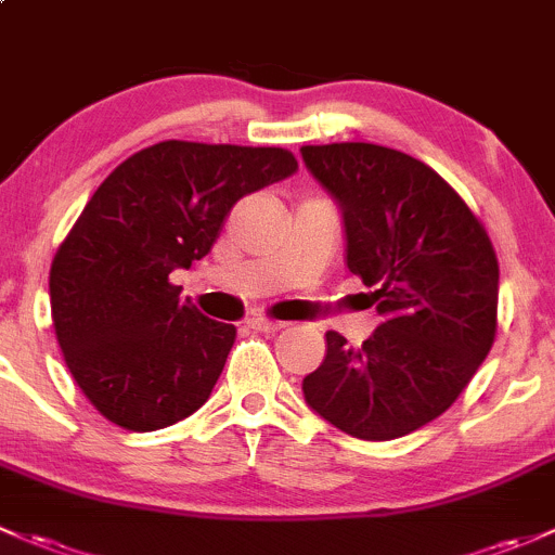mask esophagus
I'll use <instances>...</instances> for the list:
<instances>
[{"label": "esophagus", "instance_id": "1", "mask_svg": "<svg viewBox=\"0 0 555 555\" xmlns=\"http://www.w3.org/2000/svg\"><path fill=\"white\" fill-rule=\"evenodd\" d=\"M247 326H249V330H255V332H279V330H284V322H268V319H249Z\"/></svg>", "mask_w": 555, "mask_h": 555}]
</instances>
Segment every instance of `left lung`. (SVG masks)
<instances>
[{
	"label": "left lung",
	"mask_w": 555,
	"mask_h": 555,
	"mask_svg": "<svg viewBox=\"0 0 555 555\" xmlns=\"http://www.w3.org/2000/svg\"><path fill=\"white\" fill-rule=\"evenodd\" d=\"M346 225L348 271L383 324L361 348L326 332L306 404L343 434L390 441L454 404L498 332L500 268L487 231L441 175L375 143L302 145Z\"/></svg>",
	"instance_id": "8db88e82"
}]
</instances>
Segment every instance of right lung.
<instances>
[{"instance_id":"add662e5","label":"right lung","mask_w":555,"mask_h":555,"mask_svg":"<svg viewBox=\"0 0 555 555\" xmlns=\"http://www.w3.org/2000/svg\"><path fill=\"white\" fill-rule=\"evenodd\" d=\"M295 170L284 149L165 140L98 185L52 260L50 306L68 370L103 417L145 434L209 399L236 326L180 300L170 273L212 249L242 196Z\"/></svg>"}]
</instances>
